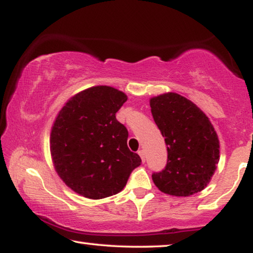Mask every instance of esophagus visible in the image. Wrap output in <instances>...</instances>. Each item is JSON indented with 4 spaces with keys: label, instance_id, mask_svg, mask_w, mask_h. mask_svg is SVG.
<instances>
[{
    "label": "esophagus",
    "instance_id": "34e87169",
    "mask_svg": "<svg viewBox=\"0 0 253 253\" xmlns=\"http://www.w3.org/2000/svg\"><path fill=\"white\" fill-rule=\"evenodd\" d=\"M138 154L140 155V158H141V161L145 162V151H144V150H140V151H138Z\"/></svg>",
    "mask_w": 253,
    "mask_h": 253
}]
</instances>
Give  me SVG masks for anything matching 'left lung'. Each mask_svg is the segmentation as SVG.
I'll return each mask as SVG.
<instances>
[{
    "label": "left lung",
    "mask_w": 253,
    "mask_h": 253,
    "mask_svg": "<svg viewBox=\"0 0 253 253\" xmlns=\"http://www.w3.org/2000/svg\"><path fill=\"white\" fill-rule=\"evenodd\" d=\"M150 106L168 152L166 168L152 175L154 184L175 197L200 192L220 160V141L213 124L199 107L177 93L153 96Z\"/></svg>",
    "instance_id": "left-lung-1"
}]
</instances>
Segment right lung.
Returning a JSON list of instances; mask_svg holds the SVG:
<instances>
[{
    "label": "right lung",
    "instance_id": "1",
    "mask_svg": "<svg viewBox=\"0 0 253 253\" xmlns=\"http://www.w3.org/2000/svg\"><path fill=\"white\" fill-rule=\"evenodd\" d=\"M127 100L110 86H92L65 102L50 132V154L60 178L78 195L102 199L126 186L141 159L127 147L116 113Z\"/></svg>",
    "mask_w": 253,
    "mask_h": 253
}]
</instances>
